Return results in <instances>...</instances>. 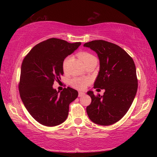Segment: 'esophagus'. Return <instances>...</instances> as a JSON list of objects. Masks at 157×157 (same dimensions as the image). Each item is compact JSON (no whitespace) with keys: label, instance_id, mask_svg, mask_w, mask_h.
Returning <instances> with one entry per match:
<instances>
[{"label":"esophagus","instance_id":"1","mask_svg":"<svg viewBox=\"0 0 157 157\" xmlns=\"http://www.w3.org/2000/svg\"><path fill=\"white\" fill-rule=\"evenodd\" d=\"M84 95H85V94L83 92H79L78 93V96L79 97H82V96H84Z\"/></svg>","mask_w":157,"mask_h":157}]
</instances>
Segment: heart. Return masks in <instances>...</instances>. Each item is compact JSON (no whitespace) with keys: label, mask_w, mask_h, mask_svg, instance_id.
Returning a JSON list of instances; mask_svg holds the SVG:
<instances>
[{"label":"heart","mask_w":157,"mask_h":157,"mask_svg":"<svg viewBox=\"0 0 157 157\" xmlns=\"http://www.w3.org/2000/svg\"><path fill=\"white\" fill-rule=\"evenodd\" d=\"M78 56L82 61H83L85 65H86V63H88L89 62H91L93 60L96 59V58H95V57L94 55H92L91 53H90L89 52H86V51L79 52L78 54ZM71 59V57L70 56H68L66 57L63 61L62 68L64 72H66V71H67L68 65ZM90 82H91V80L88 78H74L70 80V85L72 87H73L74 89H76L78 90H84L85 88H86L87 85L90 83Z\"/></svg>","instance_id":"heart-1"}]
</instances>
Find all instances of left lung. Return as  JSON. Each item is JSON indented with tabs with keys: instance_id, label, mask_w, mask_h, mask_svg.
<instances>
[{
	"instance_id": "obj_1",
	"label": "left lung",
	"mask_w": 157,
	"mask_h": 157,
	"mask_svg": "<svg viewBox=\"0 0 157 157\" xmlns=\"http://www.w3.org/2000/svg\"><path fill=\"white\" fill-rule=\"evenodd\" d=\"M97 53L100 71L94 88L105 89L104 95L87 94L91 102L86 107L90 120L100 125H111L119 121L131 107L136 94L138 79L132 58L118 45L104 40L84 44Z\"/></svg>"
}]
</instances>
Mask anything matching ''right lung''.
<instances>
[{"label": "right lung", "instance_id": "right-lung-1", "mask_svg": "<svg viewBox=\"0 0 157 157\" xmlns=\"http://www.w3.org/2000/svg\"><path fill=\"white\" fill-rule=\"evenodd\" d=\"M57 38L36 44L23 60L18 90L26 109L38 123L48 127L60 124L67 118L69 105L78 95L64 88L58 94L52 88L63 74V59L80 46Z\"/></svg>", "mask_w": 157, "mask_h": 157}]
</instances>
